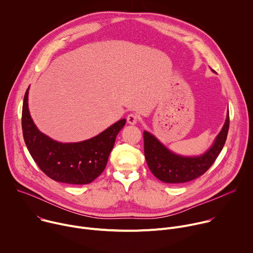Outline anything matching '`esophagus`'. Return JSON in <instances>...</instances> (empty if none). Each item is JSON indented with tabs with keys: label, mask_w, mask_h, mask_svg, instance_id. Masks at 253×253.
Here are the masks:
<instances>
[{
	"label": "esophagus",
	"mask_w": 253,
	"mask_h": 253,
	"mask_svg": "<svg viewBox=\"0 0 253 253\" xmlns=\"http://www.w3.org/2000/svg\"><path fill=\"white\" fill-rule=\"evenodd\" d=\"M137 121H138V116H137L136 114L131 113V114H129V115L127 116V123H128V124H130V125H135V124L137 123Z\"/></svg>",
	"instance_id": "1"
}]
</instances>
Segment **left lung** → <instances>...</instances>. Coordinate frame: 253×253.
I'll use <instances>...</instances> for the list:
<instances>
[{"mask_svg":"<svg viewBox=\"0 0 253 253\" xmlns=\"http://www.w3.org/2000/svg\"><path fill=\"white\" fill-rule=\"evenodd\" d=\"M212 72H214L212 70ZM215 73V72H214ZM229 128V112L220 132L215 137L211 146L202 154L186 156L175 153L152 133L145 130L144 155L153 175L165 183H185L204 174L221 152Z\"/></svg>","mask_w":253,"mask_h":253,"instance_id":"obj_1","label":"left lung"}]
</instances>
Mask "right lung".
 <instances>
[{
	"mask_svg": "<svg viewBox=\"0 0 253 253\" xmlns=\"http://www.w3.org/2000/svg\"><path fill=\"white\" fill-rule=\"evenodd\" d=\"M29 88L22 111V129L26 146L40 169L57 182L83 185L91 183L104 171L114 147L116 136L124 127L121 119L100 134L80 142L63 143L42 133L29 111Z\"/></svg>",
	"mask_w": 253,
	"mask_h": 253,
	"instance_id": "add662e5",
	"label": "right lung"
}]
</instances>
